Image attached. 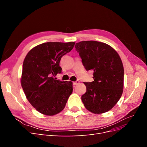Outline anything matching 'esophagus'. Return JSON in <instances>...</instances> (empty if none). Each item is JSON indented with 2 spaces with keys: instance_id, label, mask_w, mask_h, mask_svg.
Wrapping results in <instances>:
<instances>
[{
  "instance_id": "esophagus-1",
  "label": "esophagus",
  "mask_w": 147,
  "mask_h": 147,
  "mask_svg": "<svg viewBox=\"0 0 147 147\" xmlns=\"http://www.w3.org/2000/svg\"><path fill=\"white\" fill-rule=\"evenodd\" d=\"M79 83H80V81L79 80H77L76 82H73V84H74V85H77V84H78Z\"/></svg>"
}]
</instances>
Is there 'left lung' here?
I'll list each match as a JSON object with an SVG mask.
<instances>
[{"instance_id": "left-lung-1", "label": "left lung", "mask_w": 147, "mask_h": 147, "mask_svg": "<svg viewBox=\"0 0 147 147\" xmlns=\"http://www.w3.org/2000/svg\"><path fill=\"white\" fill-rule=\"evenodd\" d=\"M75 47L86 70L94 71V81L84 82L86 92L82 100L84 107L95 114L108 112L119 100L123 91L121 58L112 47L102 42L82 41Z\"/></svg>"}]
</instances>
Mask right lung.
I'll list each match as a JSON object with an SVG mask.
<instances>
[{"instance_id":"add662e5","label":"right lung","mask_w":147,"mask_h":147,"mask_svg":"<svg viewBox=\"0 0 147 147\" xmlns=\"http://www.w3.org/2000/svg\"><path fill=\"white\" fill-rule=\"evenodd\" d=\"M75 42H47L30 50L23 62L21 86L26 98L38 112L53 116L63 110L73 91L72 82L54 78L61 73V57Z\"/></svg>"}]
</instances>
